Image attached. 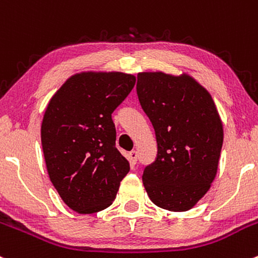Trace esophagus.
Instances as JSON below:
<instances>
[{
	"label": "esophagus",
	"instance_id": "obj_1",
	"mask_svg": "<svg viewBox=\"0 0 258 258\" xmlns=\"http://www.w3.org/2000/svg\"><path fill=\"white\" fill-rule=\"evenodd\" d=\"M137 157H138V154H137L136 151H131V152H130V153H128V159H130V162H131V164H136Z\"/></svg>",
	"mask_w": 258,
	"mask_h": 258
}]
</instances>
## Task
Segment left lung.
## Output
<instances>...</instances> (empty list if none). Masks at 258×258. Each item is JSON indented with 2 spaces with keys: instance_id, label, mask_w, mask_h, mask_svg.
I'll use <instances>...</instances> for the list:
<instances>
[{
  "instance_id": "1",
  "label": "left lung",
  "mask_w": 258,
  "mask_h": 258,
  "mask_svg": "<svg viewBox=\"0 0 258 258\" xmlns=\"http://www.w3.org/2000/svg\"><path fill=\"white\" fill-rule=\"evenodd\" d=\"M137 95L158 146L156 161L143 170L146 191L157 207L190 210L218 172L224 130L215 102L188 74L138 73Z\"/></svg>"
}]
</instances>
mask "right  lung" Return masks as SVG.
Listing matches in <instances>:
<instances>
[{"mask_svg":"<svg viewBox=\"0 0 258 258\" xmlns=\"http://www.w3.org/2000/svg\"><path fill=\"white\" fill-rule=\"evenodd\" d=\"M135 83L136 77L120 72L79 73L48 104L40 128L45 165L54 188L77 213L110 207L128 173L111 115Z\"/></svg>","mask_w":258,"mask_h":258,"instance_id":"right-lung-1","label":"right lung"}]
</instances>
